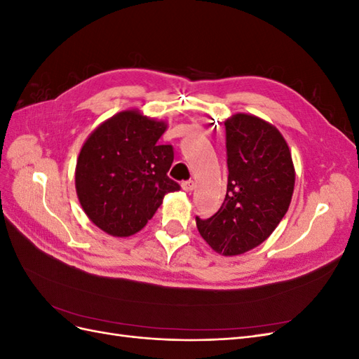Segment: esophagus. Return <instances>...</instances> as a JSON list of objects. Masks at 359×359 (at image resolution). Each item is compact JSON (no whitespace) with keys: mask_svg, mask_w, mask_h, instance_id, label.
Here are the masks:
<instances>
[{"mask_svg":"<svg viewBox=\"0 0 359 359\" xmlns=\"http://www.w3.org/2000/svg\"><path fill=\"white\" fill-rule=\"evenodd\" d=\"M181 187H182L184 191H191V190H194V181H191V180L182 181L181 182Z\"/></svg>","mask_w":359,"mask_h":359,"instance_id":"1","label":"esophagus"}]
</instances>
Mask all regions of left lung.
Masks as SVG:
<instances>
[{"label":"left lung","mask_w":359,"mask_h":359,"mask_svg":"<svg viewBox=\"0 0 359 359\" xmlns=\"http://www.w3.org/2000/svg\"><path fill=\"white\" fill-rule=\"evenodd\" d=\"M224 127L226 198L210 219L196 217V224L217 253L236 256L262 244L283 219L295 187V168L285 137L262 118L235 114Z\"/></svg>","instance_id":"obj_1"}]
</instances>
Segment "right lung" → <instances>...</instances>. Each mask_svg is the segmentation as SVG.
Instances as JSON below:
<instances>
[{"instance_id":"1","label":"right lung","mask_w":359,"mask_h":359,"mask_svg":"<svg viewBox=\"0 0 359 359\" xmlns=\"http://www.w3.org/2000/svg\"><path fill=\"white\" fill-rule=\"evenodd\" d=\"M165 121L136 109L106 119L85 140L74 184L82 210L102 231L130 236L153 219L165 194L180 190L168 177L172 145H160Z\"/></svg>"}]
</instances>
